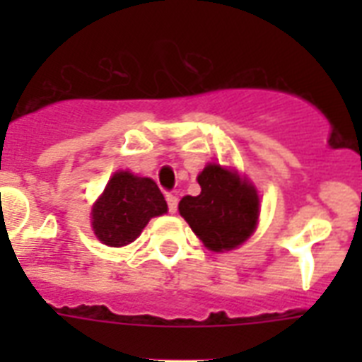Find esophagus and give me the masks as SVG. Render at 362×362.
<instances>
[{"instance_id": "esophagus-1", "label": "esophagus", "mask_w": 362, "mask_h": 362, "mask_svg": "<svg viewBox=\"0 0 362 362\" xmlns=\"http://www.w3.org/2000/svg\"><path fill=\"white\" fill-rule=\"evenodd\" d=\"M167 204H169L170 214H175L176 209H178V197L173 195V193H167Z\"/></svg>"}]
</instances>
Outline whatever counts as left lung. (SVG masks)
Masks as SVG:
<instances>
[{
	"instance_id": "1",
	"label": "left lung",
	"mask_w": 362,
	"mask_h": 362,
	"mask_svg": "<svg viewBox=\"0 0 362 362\" xmlns=\"http://www.w3.org/2000/svg\"><path fill=\"white\" fill-rule=\"evenodd\" d=\"M197 182V197L186 195L178 204L182 218L212 252L240 246L257 227V189L237 170L218 163L206 165Z\"/></svg>"
}]
</instances>
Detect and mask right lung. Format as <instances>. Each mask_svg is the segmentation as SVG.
Returning a JSON list of instances; mask_svg holds the SVG:
<instances>
[{
	"label": "right lung",
	"instance_id": "1",
	"mask_svg": "<svg viewBox=\"0 0 362 362\" xmlns=\"http://www.w3.org/2000/svg\"><path fill=\"white\" fill-rule=\"evenodd\" d=\"M165 212L163 193L152 178L118 170L93 204L92 227L103 244L122 247L135 240L152 218Z\"/></svg>",
	"mask_w": 362,
	"mask_h": 362
}]
</instances>
